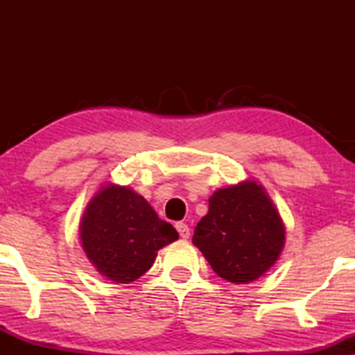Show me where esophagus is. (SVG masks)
<instances>
[{
	"label": "esophagus",
	"instance_id": "obj_1",
	"mask_svg": "<svg viewBox=\"0 0 355 355\" xmlns=\"http://www.w3.org/2000/svg\"><path fill=\"white\" fill-rule=\"evenodd\" d=\"M176 230L182 239H189V236H191V230H189V226L186 225V223H178Z\"/></svg>",
	"mask_w": 355,
	"mask_h": 355
}]
</instances>
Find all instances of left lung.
<instances>
[{
    "label": "left lung",
    "instance_id": "8db88e82",
    "mask_svg": "<svg viewBox=\"0 0 355 355\" xmlns=\"http://www.w3.org/2000/svg\"><path fill=\"white\" fill-rule=\"evenodd\" d=\"M286 227L261 184L245 179L213 192L192 242L213 271L234 284L263 276L284 249Z\"/></svg>",
    "mask_w": 355,
    "mask_h": 355
}]
</instances>
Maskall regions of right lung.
Masks as SVG:
<instances>
[{"label": "right lung", "mask_w": 355, "mask_h": 355, "mask_svg": "<svg viewBox=\"0 0 355 355\" xmlns=\"http://www.w3.org/2000/svg\"><path fill=\"white\" fill-rule=\"evenodd\" d=\"M80 245L101 276L129 284L152 268L157 252L178 241L173 225L130 187L106 184L85 207Z\"/></svg>", "instance_id": "1"}]
</instances>
